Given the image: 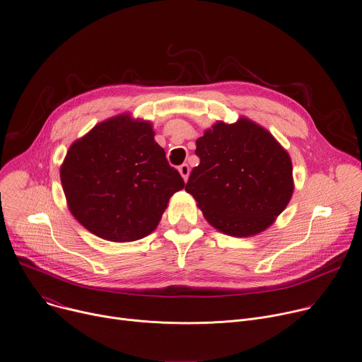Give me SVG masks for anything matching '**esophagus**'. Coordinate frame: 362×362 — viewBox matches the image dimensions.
Returning a JSON list of instances; mask_svg holds the SVG:
<instances>
[{
  "instance_id": "esophagus-1",
  "label": "esophagus",
  "mask_w": 362,
  "mask_h": 362,
  "mask_svg": "<svg viewBox=\"0 0 362 362\" xmlns=\"http://www.w3.org/2000/svg\"><path fill=\"white\" fill-rule=\"evenodd\" d=\"M179 173H180V176L183 177V180L186 182L187 177H189V173H190V169H189L187 164H182V166L179 168Z\"/></svg>"
}]
</instances>
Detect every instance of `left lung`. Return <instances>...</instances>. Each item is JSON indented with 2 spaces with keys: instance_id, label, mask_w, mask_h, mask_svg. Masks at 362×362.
<instances>
[{
  "instance_id": "1",
  "label": "left lung",
  "mask_w": 362,
  "mask_h": 362,
  "mask_svg": "<svg viewBox=\"0 0 362 362\" xmlns=\"http://www.w3.org/2000/svg\"><path fill=\"white\" fill-rule=\"evenodd\" d=\"M201 158L186 183L205 219L222 234L252 237L288 205L294 190L287 150L270 131L241 117L215 122L196 140Z\"/></svg>"
}]
</instances>
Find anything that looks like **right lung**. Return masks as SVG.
<instances>
[{
	"label": "right lung",
	"instance_id": "1",
	"mask_svg": "<svg viewBox=\"0 0 362 362\" xmlns=\"http://www.w3.org/2000/svg\"><path fill=\"white\" fill-rule=\"evenodd\" d=\"M60 182L75 219L112 243L147 237L169 199L185 187L156 143L150 121L129 114L96 124L69 147Z\"/></svg>",
	"mask_w": 362,
	"mask_h": 362
}]
</instances>
